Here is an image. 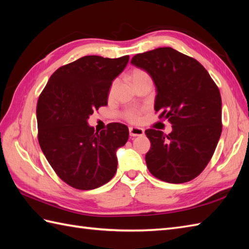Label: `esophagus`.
Listing matches in <instances>:
<instances>
[{"label":"esophagus","mask_w":249,"mask_h":249,"mask_svg":"<svg viewBox=\"0 0 249 249\" xmlns=\"http://www.w3.org/2000/svg\"><path fill=\"white\" fill-rule=\"evenodd\" d=\"M129 135L131 137L143 136L144 130H143V128H140V127H129Z\"/></svg>","instance_id":"1"}]
</instances>
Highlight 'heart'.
<instances>
[{"mask_svg":"<svg viewBox=\"0 0 249 249\" xmlns=\"http://www.w3.org/2000/svg\"><path fill=\"white\" fill-rule=\"evenodd\" d=\"M147 78H150V76L147 75V72H145L142 70H134L130 72V80L133 81L134 84L138 83L139 81L144 80V79H147ZM113 89H114V84L111 87L110 92L112 93ZM124 118L129 122H137L139 119V116H138V112H137L136 110H127V111H125Z\"/></svg>","mask_w":249,"mask_h":249,"instance_id":"heart-1","label":"heart"}]
</instances>
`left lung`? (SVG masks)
I'll use <instances>...</instances> for the list:
<instances>
[{
    "label": "left lung",
    "mask_w": 249,
    "mask_h": 249,
    "mask_svg": "<svg viewBox=\"0 0 249 249\" xmlns=\"http://www.w3.org/2000/svg\"><path fill=\"white\" fill-rule=\"evenodd\" d=\"M130 63L154 81V109L172 131L146 129L151 141L145 161L155 178L167 183L192 181L212 158L221 135V97L209 72L193 57L170 47L136 54Z\"/></svg>",
    "instance_id": "obj_1"
}]
</instances>
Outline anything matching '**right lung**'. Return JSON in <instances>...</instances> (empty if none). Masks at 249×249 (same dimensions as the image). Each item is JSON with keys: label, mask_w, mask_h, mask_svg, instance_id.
<instances>
[{"label": "right lung", "mask_w": 249, "mask_h": 249, "mask_svg": "<svg viewBox=\"0 0 249 249\" xmlns=\"http://www.w3.org/2000/svg\"><path fill=\"white\" fill-rule=\"evenodd\" d=\"M128 55L108 59L87 55L56 70L37 102L38 142L50 166L70 186L89 190L114 177L116 150L128 140L127 126L110 123L94 133L89 115L107 106L114 79Z\"/></svg>", "instance_id": "1"}]
</instances>
